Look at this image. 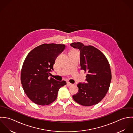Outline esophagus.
Here are the masks:
<instances>
[{
  "label": "esophagus",
  "instance_id": "esophagus-1",
  "mask_svg": "<svg viewBox=\"0 0 133 133\" xmlns=\"http://www.w3.org/2000/svg\"><path fill=\"white\" fill-rule=\"evenodd\" d=\"M73 85L72 84H71V83H69V82H67V86H71V85Z\"/></svg>",
  "mask_w": 133,
  "mask_h": 133
}]
</instances>
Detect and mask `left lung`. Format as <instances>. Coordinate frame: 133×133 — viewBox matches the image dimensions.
<instances>
[{"instance_id": "left-lung-1", "label": "left lung", "mask_w": 133, "mask_h": 133, "mask_svg": "<svg viewBox=\"0 0 133 133\" xmlns=\"http://www.w3.org/2000/svg\"><path fill=\"white\" fill-rule=\"evenodd\" d=\"M70 45L80 50L81 68L87 73V83L78 84L79 92L72 98L83 106L97 104L104 98L109 88L111 73L109 62L105 55L92 46H85L81 42Z\"/></svg>"}]
</instances>
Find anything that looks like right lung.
<instances>
[{
  "label": "right lung",
  "mask_w": 133,
  "mask_h": 133,
  "mask_svg": "<svg viewBox=\"0 0 133 133\" xmlns=\"http://www.w3.org/2000/svg\"><path fill=\"white\" fill-rule=\"evenodd\" d=\"M65 48L63 44H43L28 54L22 66L21 80L27 97L36 104L44 106L52 103L59 89L66 85L65 81L48 79L56 57Z\"/></svg>",
  "instance_id": "obj_1"
}]
</instances>
